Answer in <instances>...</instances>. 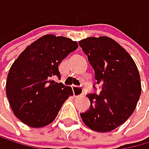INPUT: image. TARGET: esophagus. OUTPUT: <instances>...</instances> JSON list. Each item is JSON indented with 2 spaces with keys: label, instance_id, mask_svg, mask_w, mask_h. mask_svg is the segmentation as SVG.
Wrapping results in <instances>:
<instances>
[{
  "label": "esophagus",
  "instance_id": "obj_1",
  "mask_svg": "<svg viewBox=\"0 0 149 149\" xmlns=\"http://www.w3.org/2000/svg\"><path fill=\"white\" fill-rule=\"evenodd\" d=\"M73 92L75 97H80L83 95L84 93V88L82 87H74L73 88Z\"/></svg>",
  "mask_w": 149,
  "mask_h": 149
}]
</instances>
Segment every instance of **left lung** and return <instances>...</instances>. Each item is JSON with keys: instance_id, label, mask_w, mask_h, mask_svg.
<instances>
[{"instance_id": "1", "label": "left lung", "mask_w": 149, "mask_h": 149, "mask_svg": "<svg viewBox=\"0 0 149 149\" xmlns=\"http://www.w3.org/2000/svg\"><path fill=\"white\" fill-rule=\"evenodd\" d=\"M79 45L88 56L101 88L88 94L91 107L80 116L93 131H113L135 109L142 91L139 72L129 53L109 37H88L81 40ZM93 88L96 91L95 85Z\"/></svg>"}]
</instances>
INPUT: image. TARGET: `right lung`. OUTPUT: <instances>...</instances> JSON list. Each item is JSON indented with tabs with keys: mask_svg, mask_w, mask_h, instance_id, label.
<instances>
[{
	"mask_svg": "<svg viewBox=\"0 0 149 149\" xmlns=\"http://www.w3.org/2000/svg\"><path fill=\"white\" fill-rule=\"evenodd\" d=\"M77 47L69 38L47 34L27 47L14 61L6 81V96L24 124L40 128L56 118L73 89L54 79L61 78L58 64Z\"/></svg>",
	"mask_w": 149,
	"mask_h": 149,
	"instance_id": "add662e5",
	"label": "right lung"
}]
</instances>
